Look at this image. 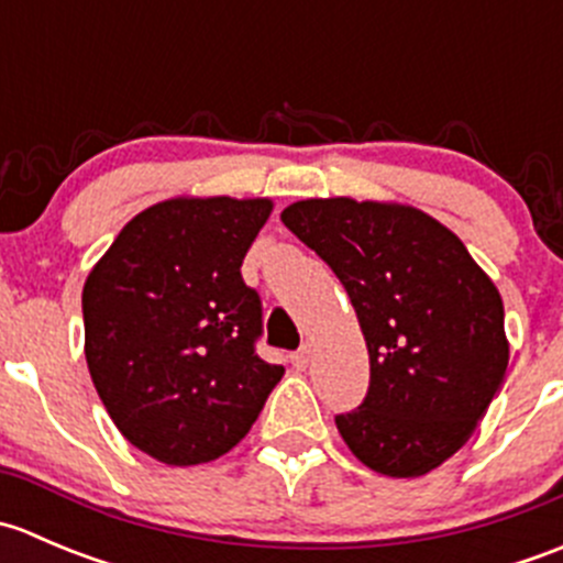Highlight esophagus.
I'll list each match as a JSON object with an SVG mask.
<instances>
[{"label":"esophagus","mask_w":563,"mask_h":563,"mask_svg":"<svg viewBox=\"0 0 563 563\" xmlns=\"http://www.w3.org/2000/svg\"><path fill=\"white\" fill-rule=\"evenodd\" d=\"M310 356H313L310 345H302V349H299L297 354H291V365L297 367V371H305V367L310 365Z\"/></svg>","instance_id":"34e87169"}]
</instances>
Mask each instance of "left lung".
Here are the masks:
<instances>
[{"label":"left lung","instance_id":"1","mask_svg":"<svg viewBox=\"0 0 563 563\" xmlns=\"http://www.w3.org/2000/svg\"><path fill=\"white\" fill-rule=\"evenodd\" d=\"M280 220L338 275L365 334L371 387L334 417L349 450L387 476L439 468L507 373L498 288L446 225L413 207L308 198Z\"/></svg>","mask_w":563,"mask_h":563}]
</instances>
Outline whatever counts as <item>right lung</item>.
<instances>
[{"label":"right lung","instance_id":"1","mask_svg":"<svg viewBox=\"0 0 563 563\" xmlns=\"http://www.w3.org/2000/svg\"><path fill=\"white\" fill-rule=\"evenodd\" d=\"M269 212V198L155 203L84 283L95 389L119 433L161 463L234 450L283 378L255 354L261 297L240 272Z\"/></svg>","mask_w":563,"mask_h":563}]
</instances>
